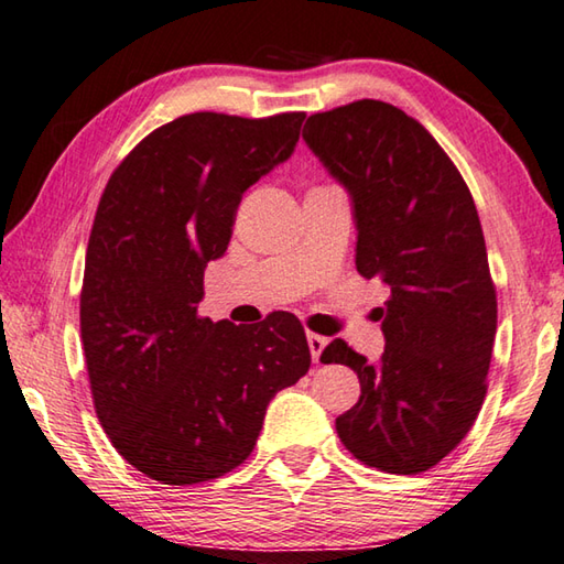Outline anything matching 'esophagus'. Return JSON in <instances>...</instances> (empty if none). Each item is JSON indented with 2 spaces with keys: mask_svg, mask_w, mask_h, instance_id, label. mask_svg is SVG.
Listing matches in <instances>:
<instances>
[{
  "mask_svg": "<svg viewBox=\"0 0 564 564\" xmlns=\"http://www.w3.org/2000/svg\"><path fill=\"white\" fill-rule=\"evenodd\" d=\"M307 344H310V351H312L314 364H319L322 351H324V347H327V337H319V334L310 332V334H307Z\"/></svg>",
  "mask_w": 564,
  "mask_h": 564,
  "instance_id": "esophagus-1",
  "label": "esophagus"
}]
</instances>
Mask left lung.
Returning <instances> with one entry per match:
<instances>
[{"mask_svg": "<svg viewBox=\"0 0 564 564\" xmlns=\"http://www.w3.org/2000/svg\"><path fill=\"white\" fill-rule=\"evenodd\" d=\"M302 138L351 195L359 274L391 288L377 364L344 339L322 351L361 383L337 433L364 466L423 473L466 438L488 391L498 300L476 203L436 138L391 104L312 113Z\"/></svg>", "mask_w": 564, "mask_h": 564, "instance_id": "1", "label": "left lung"}]
</instances>
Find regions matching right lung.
<instances>
[{
  "instance_id": "add662e5",
  "label": "right lung",
  "mask_w": 564,
  "mask_h": 564,
  "mask_svg": "<svg viewBox=\"0 0 564 564\" xmlns=\"http://www.w3.org/2000/svg\"><path fill=\"white\" fill-rule=\"evenodd\" d=\"M302 121L181 116L118 163L98 200L82 284L94 409L113 448L163 486L245 463L267 403L312 364L290 312L252 327L197 314L205 264L227 250L242 193L288 161Z\"/></svg>"
}]
</instances>
